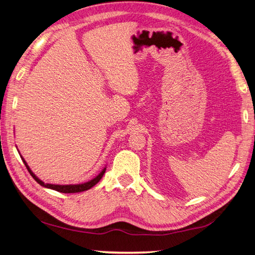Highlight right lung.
Instances as JSON below:
<instances>
[{
  "mask_svg": "<svg viewBox=\"0 0 255 255\" xmlns=\"http://www.w3.org/2000/svg\"><path fill=\"white\" fill-rule=\"evenodd\" d=\"M20 157L22 159L23 164L26 165V167H27V169L29 171V174L32 176V178L35 181H37L39 185H41V186L44 187V188H47V189H52V190L62 192V193H76V192H82V191L89 190V189H91L93 186H96L97 183L101 180V178H102L104 173H105V170H106V167H104L102 169V171H101V173L97 177H94L93 179L89 180L87 182H84V183H78V185H53V183H45L41 179H39L38 177L33 174V171L30 169V167L28 166V164H27V162L25 161V159H23V157L22 156H20Z\"/></svg>",
  "mask_w": 255,
  "mask_h": 255,
  "instance_id": "add662e5",
  "label": "right lung"
}]
</instances>
